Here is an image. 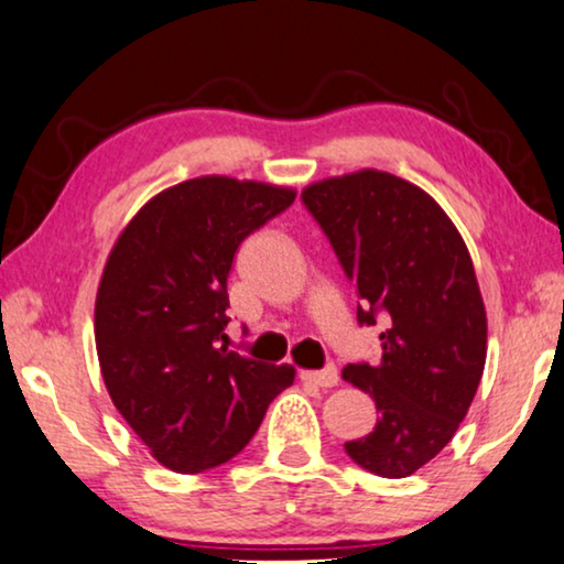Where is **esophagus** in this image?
<instances>
[{
	"label": "esophagus",
	"instance_id": "obj_1",
	"mask_svg": "<svg viewBox=\"0 0 564 564\" xmlns=\"http://www.w3.org/2000/svg\"><path fill=\"white\" fill-rule=\"evenodd\" d=\"M301 380L304 383H312V386H319V388H332L339 383V376L335 368H324V370H301Z\"/></svg>",
	"mask_w": 564,
	"mask_h": 564
}]
</instances>
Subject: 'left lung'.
<instances>
[{
	"instance_id": "obj_1",
	"label": "left lung",
	"mask_w": 564,
	"mask_h": 564,
	"mask_svg": "<svg viewBox=\"0 0 564 564\" xmlns=\"http://www.w3.org/2000/svg\"><path fill=\"white\" fill-rule=\"evenodd\" d=\"M306 209L329 237L358 293V322L376 324L383 355L343 378L376 401V426L345 442L383 478H409L455 437L486 368L488 319L473 258L424 188L362 169L308 184Z\"/></svg>"
}]
</instances>
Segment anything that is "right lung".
Segmentation results:
<instances>
[{
    "label": "right lung",
    "instance_id": "add662e5",
    "mask_svg": "<svg viewBox=\"0 0 564 564\" xmlns=\"http://www.w3.org/2000/svg\"><path fill=\"white\" fill-rule=\"evenodd\" d=\"M296 199L289 186L199 176L140 206L109 250L94 339L109 399L150 455L202 473L252 440L293 365L225 345L227 279L252 229Z\"/></svg>",
    "mask_w": 564,
    "mask_h": 564
}]
</instances>
